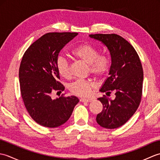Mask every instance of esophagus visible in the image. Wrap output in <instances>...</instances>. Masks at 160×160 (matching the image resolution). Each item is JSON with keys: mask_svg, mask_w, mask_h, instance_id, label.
I'll use <instances>...</instances> for the list:
<instances>
[{"mask_svg": "<svg viewBox=\"0 0 160 160\" xmlns=\"http://www.w3.org/2000/svg\"><path fill=\"white\" fill-rule=\"evenodd\" d=\"M93 100L92 98H81L80 102H91Z\"/></svg>", "mask_w": 160, "mask_h": 160, "instance_id": "esophagus-1", "label": "esophagus"}]
</instances>
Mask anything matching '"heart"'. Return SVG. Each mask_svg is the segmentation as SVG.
<instances>
[{
	"mask_svg": "<svg viewBox=\"0 0 160 160\" xmlns=\"http://www.w3.org/2000/svg\"><path fill=\"white\" fill-rule=\"evenodd\" d=\"M75 57L89 64V71L96 76H104L110 69L111 62L107 56L99 55V52L94 46L88 43H83L77 46L71 51ZM58 71L62 77L69 78L71 76L70 64L62 56L56 59ZM95 87L93 82L88 80L78 79L71 84L69 89L73 95L80 97H87Z\"/></svg>",
	"mask_w": 160,
	"mask_h": 160,
	"instance_id": "heart-1",
	"label": "heart"
}]
</instances>
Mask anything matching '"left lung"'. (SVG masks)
Here are the masks:
<instances>
[{"instance_id":"obj_1","label":"left lung","mask_w":160,"mask_h":160,"mask_svg":"<svg viewBox=\"0 0 160 160\" xmlns=\"http://www.w3.org/2000/svg\"><path fill=\"white\" fill-rule=\"evenodd\" d=\"M89 37L102 42L111 54L109 77L100 91L107 95L113 91L116 96L113 100L105 96L98 98L103 108L96 121L106 128L120 127L133 115L141 102L144 73L140 59L134 47L120 36L98 33Z\"/></svg>"}]
</instances>
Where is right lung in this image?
I'll use <instances>...</instances> for the list:
<instances>
[{
  "mask_svg": "<svg viewBox=\"0 0 160 160\" xmlns=\"http://www.w3.org/2000/svg\"><path fill=\"white\" fill-rule=\"evenodd\" d=\"M78 33L53 32L43 35L24 53L19 68L20 92L27 111L37 123L45 127H60L69 120L75 106L76 96L52 99L53 91H64L59 82L56 59L67 43Z\"/></svg>",
  "mask_w": 160,
  "mask_h": 160,
  "instance_id": "add662e5",
  "label": "right lung"
}]
</instances>
